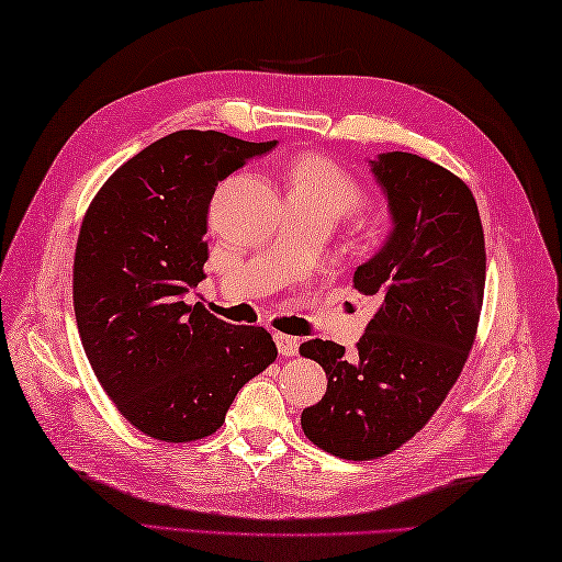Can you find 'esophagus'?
<instances>
[{"mask_svg": "<svg viewBox=\"0 0 562 562\" xmlns=\"http://www.w3.org/2000/svg\"><path fill=\"white\" fill-rule=\"evenodd\" d=\"M274 342H278V350L282 357H294L300 352V338L288 336V333H278V336H274Z\"/></svg>", "mask_w": 562, "mask_h": 562, "instance_id": "34e87169", "label": "esophagus"}]
</instances>
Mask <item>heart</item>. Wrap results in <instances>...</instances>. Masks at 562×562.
I'll return each instance as SVG.
<instances>
[{
    "label": "heart",
    "mask_w": 562,
    "mask_h": 562,
    "mask_svg": "<svg viewBox=\"0 0 562 562\" xmlns=\"http://www.w3.org/2000/svg\"><path fill=\"white\" fill-rule=\"evenodd\" d=\"M288 198L314 202L340 220L360 205L362 190L340 164L318 154H304L288 173Z\"/></svg>",
    "instance_id": "b5f03b06"
}]
</instances>
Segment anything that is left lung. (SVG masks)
<instances>
[{"label":"left lung","mask_w":562,"mask_h":562,"mask_svg":"<svg viewBox=\"0 0 562 562\" xmlns=\"http://www.w3.org/2000/svg\"><path fill=\"white\" fill-rule=\"evenodd\" d=\"M391 232L355 270L379 308L350 360L330 340L302 342L324 367L326 396L302 413L304 435L328 453L369 461L405 445L457 384L479 330L485 238L461 178L408 151L369 159Z\"/></svg>","instance_id":"left-lung-1"}]
</instances>
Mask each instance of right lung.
Masks as SVG:
<instances>
[{
  "label": "right lung",
  "instance_id": "add662e5",
  "mask_svg": "<svg viewBox=\"0 0 562 562\" xmlns=\"http://www.w3.org/2000/svg\"><path fill=\"white\" fill-rule=\"evenodd\" d=\"M274 145L178 130L125 161L83 214L75 254L83 352L147 437L178 445L217 432L238 389L278 357L266 328L183 302L205 278L214 190Z\"/></svg>",
  "mask_w": 562,
  "mask_h": 562
}]
</instances>
